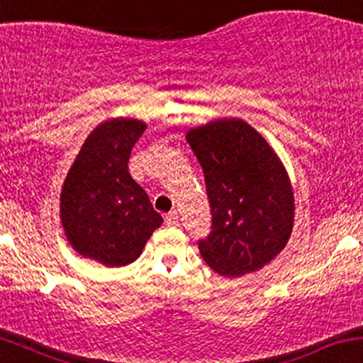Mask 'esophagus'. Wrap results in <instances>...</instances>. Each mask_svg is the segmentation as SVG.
<instances>
[{
	"mask_svg": "<svg viewBox=\"0 0 363 363\" xmlns=\"http://www.w3.org/2000/svg\"><path fill=\"white\" fill-rule=\"evenodd\" d=\"M164 221H166V225H168V226H178V221H180V219H178L177 211H171V213L166 214Z\"/></svg>",
	"mask_w": 363,
	"mask_h": 363,
	"instance_id": "1",
	"label": "esophagus"
}]
</instances>
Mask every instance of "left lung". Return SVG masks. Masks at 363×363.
<instances>
[{"instance_id":"left-lung-1","label":"left lung","mask_w":363,"mask_h":363,"mask_svg":"<svg viewBox=\"0 0 363 363\" xmlns=\"http://www.w3.org/2000/svg\"><path fill=\"white\" fill-rule=\"evenodd\" d=\"M186 140L203 169L213 214V231L199 242L202 259L221 276L262 269L286 247L295 221L283 161L242 118L190 128Z\"/></svg>"}]
</instances>
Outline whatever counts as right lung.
<instances>
[{
	"mask_svg": "<svg viewBox=\"0 0 363 363\" xmlns=\"http://www.w3.org/2000/svg\"><path fill=\"white\" fill-rule=\"evenodd\" d=\"M147 125L111 118L89 133L68 169L60 219L73 250L106 267L133 262L162 225L147 194L130 177L132 147Z\"/></svg>",
	"mask_w": 363,
	"mask_h": 363,
	"instance_id": "1",
	"label": "right lung"
}]
</instances>
